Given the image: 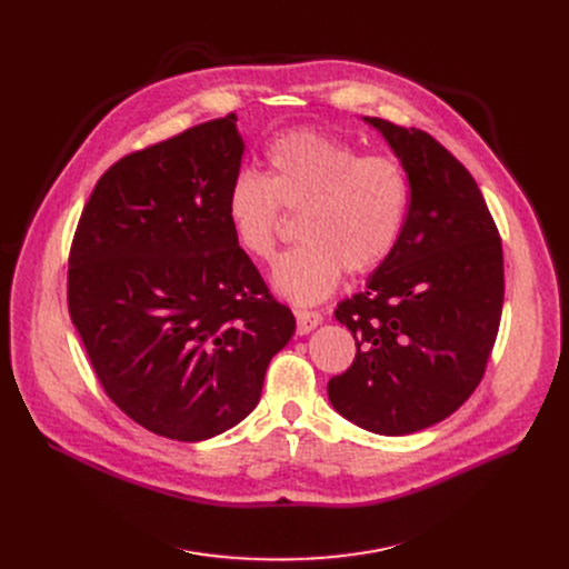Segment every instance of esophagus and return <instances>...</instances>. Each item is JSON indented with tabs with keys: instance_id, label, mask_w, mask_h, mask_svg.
I'll use <instances>...</instances> for the list:
<instances>
[{
	"instance_id": "34e87169",
	"label": "esophagus",
	"mask_w": 569,
	"mask_h": 569,
	"mask_svg": "<svg viewBox=\"0 0 569 569\" xmlns=\"http://www.w3.org/2000/svg\"><path fill=\"white\" fill-rule=\"evenodd\" d=\"M295 318H297V335L305 337L309 332H313L316 327L322 322V316L318 311H295Z\"/></svg>"
}]
</instances>
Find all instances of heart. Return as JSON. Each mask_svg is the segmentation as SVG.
I'll list each match as a JSON object with an SVG mask.
<instances>
[{"instance_id":"1","label":"heart","mask_w":569,"mask_h":569,"mask_svg":"<svg viewBox=\"0 0 569 569\" xmlns=\"http://www.w3.org/2000/svg\"><path fill=\"white\" fill-rule=\"evenodd\" d=\"M264 177L239 172L226 193L234 244L256 260L274 256L281 209L297 214L300 247L283 253L272 283L295 305L330 295L343 269L367 274L395 251L410 202L408 172L390 154H365L320 131H290L264 152Z\"/></svg>"}]
</instances>
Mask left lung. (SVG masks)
<instances>
[{"label": "left lung", "mask_w": 569, "mask_h": 569, "mask_svg": "<svg viewBox=\"0 0 569 569\" xmlns=\"http://www.w3.org/2000/svg\"><path fill=\"white\" fill-rule=\"evenodd\" d=\"M365 122L406 168L410 204L390 258L335 311L357 355L327 397L357 427L406 436L450 417L480 385L502 311V247L480 187L438 140Z\"/></svg>", "instance_id": "8db88e82"}]
</instances>
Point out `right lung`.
Returning a JSON list of instances; mask_svg holds the SVG:
<instances>
[{
	"instance_id": "right-lung-1",
	"label": "right lung",
	"mask_w": 569,
	"mask_h": 569,
	"mask_svg": "<svg viewBox=\"0 0 569 569\" xmlns=\"http://www.w3.org/2000/svg\"><path fill=\"white\" fill-rule=\"evenodd\" d=\"M230 112L110 166L69 256V313L112 403L170 440L232 429L295 335L234 244L226 193L244 140Z\"/></svg>"
}]
</instances>
